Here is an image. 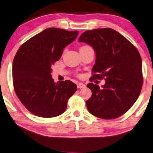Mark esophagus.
I'll return each instance as SVG.
<instances>
[{
	"label": "esophagus",
	"mask_w": 153,
	"mask_h": 153,
	"mask_svg": "<svg viewBox=\"0 0 153 153\" xmlns=\"http://www.w3.org/2000/svg\"><path fill=\"white\" fill-rule=\"evenodd\" d=\"M85 84H83V83H77V87L78 89L85 88Z\"/></svg>",
	"instance_id": "34e87169"
}]
</instances>
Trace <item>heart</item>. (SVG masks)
<instances>
[{
    "label": "heart",
    "mask_w": 153,
    "mask_h": 153,
    "mask_svg": "<svg viewBox=\"0 0 153 153\" xmlns=\"http://www.w3.org/2000/svg\"><path fill=\"white\" fill-rule=\"evenodd\" d=\"M83 47H85V46H83Z\"/></svg>",
    "instance_id": "obj_1"
}]
</instances>
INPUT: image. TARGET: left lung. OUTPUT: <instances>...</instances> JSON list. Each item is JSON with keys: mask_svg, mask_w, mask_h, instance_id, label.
Returning <instances> with one entry per match:
<instances>
[{"mask_svg": "<svg viewBox=\"0 0 153 153\" xmlns=\"http://www.w3.org/2000/svg\"><path fill=\"white\" fill-rule=\"evenodd\" d=\"M78 40L90 45L96 53L92 78L105 80L103 88L92 83L87 85L92 92L86 101L87 108L101 119L119 117L133 106L141 91L143 77L139 51L109 28L87 30Z\"/></svg>", "mask_w": 153, "mask_h": 153, "instance_id": "left-lung-1", "label": "left lung"}]
</instances>
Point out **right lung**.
<instances>
[{
	"label": "right lung",
	"instance_id": "add662e5",
	"mask_svg": "<svg viewBox=\"0 0 153 153\" xmlns=\"http://www.w3.org/2000/svg\"><path fill=\"white\" fill-rule=\"evenodd\" d=\"M78 32L49 28L25 42L13 64L15 93L30 112L40 117H55L67 108L69 98L77 90L70 80L55 83L52 67Z\"/></svg>",
	"mask_w": 153,
	"mask_h": 153
}]
</instances>
